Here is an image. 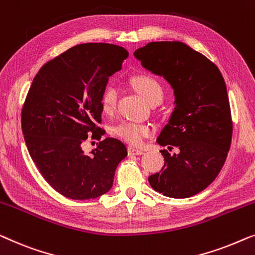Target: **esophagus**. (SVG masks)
I'll list each match as a JSON object with an SVG mask.
<instances>
[{"instance_id":"obj_1","label":"esophagus","mask_w":255,"mask_h":255,"mask_svg":"<svg viewBox=\"0 0 255 255\" xmlns=\"http://www.w3.org/2000/svg\"><path fill=\"white\" fill-rule=\"evenodd\" d=\"M128 155H129V156L143 155V151H142V150H138V149L132 148V146H128Z\"/></svg>"}]
</instances>
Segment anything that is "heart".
<instances>
[{"label": "heart", "instance_id": "1", "mask_svg": "<svg viewBox=\"0 0 255 255\" xmlns=\"http://www.w3.org/2000/svg\"><path fill=\"white\" fill-rule=\"evenodd\" d=\"M131 84L135 90L149 104L162 102L164 90L162 84L155 77L149 76V75H137L131 78ZM117 100L118 89L113 85H109L102 95V109L104 112H112L117 105ZM116 134L129 144L138 145L143 142V139L152 134V129L146 125L125 121L117 126Z\"/></svg>", "mask_w": 255, "mask_h": 255}]
</instances>
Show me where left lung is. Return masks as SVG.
<instances>
[{
	"label": "left lung",
	"mask_w": 255,
	"mask_h": 255,
	"mask_svg": "<svg viewBox=\"0 0 255 255\" xmlns=\"http://www.w3.org/2000/svg\"><path fill=\"white\" fill-rule=\"evenodd\" d=\"M134 55L173 89L174 111L157 143L164 166L148 180L156 192L189 198L220 173L230 150L232 119L224 78L216 64L180 41L149 42ZM174 152H171V150Z\"/></svg>",
	"instance_id": "8db88e82"
}]
</instances>
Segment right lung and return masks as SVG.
Listing matches in <instances>:
<instances>
[{"mask_svg":"<svg viewBox=\"0 0 255 255\" xmlns=\"http://www.w3.org/2000/svg\"><path fill=\"white\" fill-rule=\"evenodd\" d=\"M128 57L112 44L74 46L41 67L21 109V130L45 180L66 198L96 199L113 185L117 166L127 156L119 139L97 143L91 155L82 144L102 138V95L109 77Z\"/></svg>","mask_w":255,"mask_h":255,"instance_id":"1","label":"right lung"}]
</instances>
